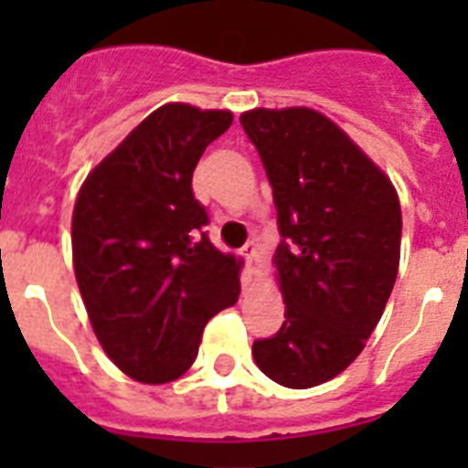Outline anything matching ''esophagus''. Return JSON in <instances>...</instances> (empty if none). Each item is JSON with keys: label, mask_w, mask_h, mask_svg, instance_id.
<instances>
[{"label": "esophagus", "mask_w": 468, "mask_h": 468, "mask_svg": "<svg viewBox=\"0 0 468 468\" xmlns=\"http://www.w3.org/2000/svg\"><path fill=\"white\" fill-rule=\"evenodd\" d=\"M260 248L255 241H248L246 246L241 248V255L246 258V267H248V276H255L260 271Z\"/></svg>", "instance_id": "esophagus-1"}]
</instances>
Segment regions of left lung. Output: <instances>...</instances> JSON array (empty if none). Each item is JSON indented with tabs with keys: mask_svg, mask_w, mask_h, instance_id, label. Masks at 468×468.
Segmentation results:
<instances>
[{
	"mask_svg": "<svg viewBox=\"0 0 468 468\" xmlns=\"http://www.w3.org/2000/svg\"><path fill=\"white\" fill-rule=\"evenodd\" d=\"M274 192L279 333L255 340L264 375L309 388L340 375L382 318L400 260L394 185L337 123L309 107L241 114Z\"/></svg>",
	"mask_w": 468,
	"mask_h": 468,
	"instance_id": "obj_1",
	"label": "left lung"
}]
</instances>
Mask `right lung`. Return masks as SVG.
<instances>
[{
    "label": "right lung",
    "mask_w": 468,
    "mask_h": 468,
    "mask_svg": "<svg viewBox=\"0 0 468 468\" xmlns=\"http://www.w3.org/2000/svg\"><path fill=\"white\" fill-rule=\"evenodd\" d=\"M231 112L168 102L89 173L74 204V276L112 363L144 384L189 370L206 324L241 292V260L220 253L192 192L204 150Z\"/></svg>",
    "instance_id": "right-lung-1"
}]
</instances>
